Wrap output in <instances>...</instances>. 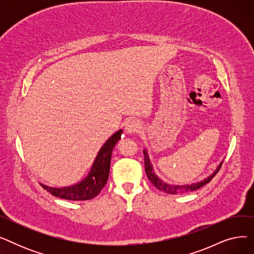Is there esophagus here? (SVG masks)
Here are the masks:
<instances>
[{
  "instance_id": "obj_1",
  "label": "esophagus",
  "mask_w": 254,
  "mask_h": 254,
  "mask_svg": "<svg viewBox=\"0 0 254 254\" xmlns=\"http://www.w3.org/2000/svg\"><path fill=\"white\" fill-rule=\"evenodd\" d=\"M141 128V124L136 119H130L126 124L125 130L127 134H135V132H138Z\"/></svg>"
}]
</instances>
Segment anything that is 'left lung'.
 Wrapping results in <instances>:
<instances>
[{
    "label": "left lung",
    "instance_id": "1",
    "mask_svg": "<svg viewBox=\"0 0 254 254\" xmlns=\"http://www.w3.org/2000/svg\"><path fill=\"white\" fill-rule=\"evenodd\" d=\"M143 153H144V165H145V172L146 174H147V177L148 179L151 181V183L155 186V188L161 190V191H164L166 193H169V194H177V193H184V192H190V191H193L195 190H198L201 189L202 186H204L205 184L209 183L212 178L214 177L217 172L219 171V169L221 168V165H222V162L219 164V166L217 167V169L214 171V173H213L212 175H210L209 177L205 178L204 180L199 181V182H195V183H192V184H188V185H174V184H169L167 182H164L161 178L157 177L156 174L154 173V170H153V167L151 165V162H150V158L148 156V152L146 149L143 150Z\"/></svg>",
    "mask_w": 254,
    "mask_h": 254
}]
</instances>
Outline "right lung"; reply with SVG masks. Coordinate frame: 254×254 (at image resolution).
Listing matches in <instances>:
<instances>
[{"mask_svg":"<svg viewBox=\"0 0 254 254\" xmlns=\"http://www.w3.org/2000/svg\"><path fill=\"white\" fill-rule=\"evenodd\" d=\"M122 134L123 129H119L106 141L93 162L88 175L82 181L65 188H50L41 184L42 188L52 195L70 201H86L97 196L108 180L112 150L117 141L122 138Z\"/></svg>","mask_w":254,"mask_h":254,"instance_id":"1","label":"right lung"}]
</instances>
